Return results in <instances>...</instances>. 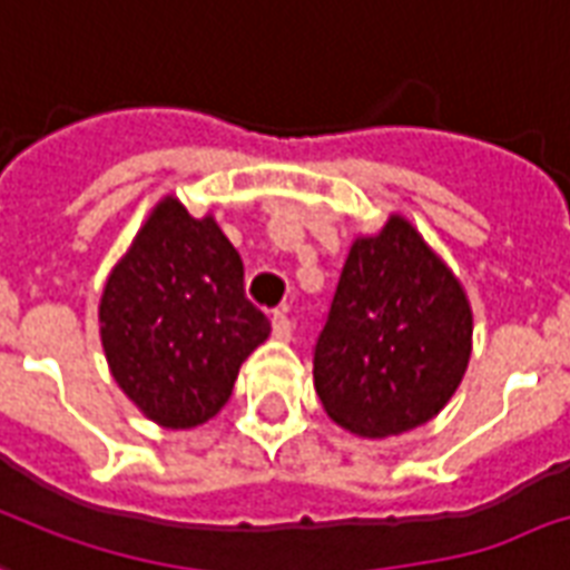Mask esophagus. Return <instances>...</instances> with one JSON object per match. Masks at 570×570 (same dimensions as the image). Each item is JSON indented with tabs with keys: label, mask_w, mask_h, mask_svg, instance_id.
I'll list each match as a JSON object with an SVG mask.
<instances>
[{
	"label": "esophagus",
	"mask_w": 570,
	"mask_h": 570,
	"mask_svg": "<svg viewBox=\"0 0 570 570\" xmlns=\"http://www.w3.org/2000/svg\"><path fill=\"white\" fill-rule=\"evenodd\" d=\"M272 334H275L277 341H289V337H293V323H289V316H286L284 311H277V314L272 316Z\"/></svg>",
	"instance_id": "34e87169"
}]
</instances>
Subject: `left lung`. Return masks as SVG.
I'll return each instance as SVG.
<instances>
[{
	"instance_id": "obj_1",
	"label": "left lung",
	"mask_w": 570,
	"mask_h": 570,
	"mask_svg": "<svg viewBox=\"0 0 570 570\" xmlns=\"http://www.w3.org/2000/svg\"><path fill=\"white\" fill-rule=\"evenodd\" d=\"M469 355L466 289L410 217L391 212L350 247L316 341L323 410L362 440L401 436L445 410Z\"/></svg>"
}]
</instances>
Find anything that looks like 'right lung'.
Masks as SVG:
<instances>
[{"label":"right lung","mask_w":570,"mask_h":570,"mask_svg":"<svg viewBox=\"0 0 570 570\" xmlns=\"http://www.w3.org/2000/svg\"><path fill=\"white\" fill-rule=\"evenodd\" d=\"M101 346L116 385L167 430L215 419L238 367L272 334L245 298V266L208 212L160 199L104 284Z\"/></svg>","instance_id":"add662e5"}]
</instances>
